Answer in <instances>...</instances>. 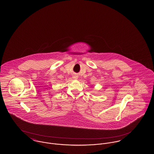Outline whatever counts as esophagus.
<instances>
[{"label":"esophagus","mask_w":154,"mask_h":154,"mask_svg":"<svg viewBox=\"0 0 154 154\" xmlns=\"http://www.w3.org/2000/svg\"><path fill=\"white\" fill-rule=\"evenodd\" d=\"M78 76H76V75H74V76H73V78H74V79H78Z\"/></svg>","instance_id":"esophagus-1"}]
</instances>
